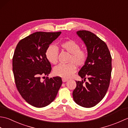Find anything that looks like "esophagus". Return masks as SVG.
I'll return each mask as SVG.
<instances>
[{
    "label": "esophagus",
    "mask_w": 128,
    "mask_h": 128,
    "mask_svg": "<svg viewBox=\"0 0 128 128\" xmlns=\"http://www.w3.org/2000/svg\"><path fill=\"white\" fill-rule=\"evenodd\" d=\"M68 80L67 78H62V82H66V81H67Z\"/></svg>",
    "instance_id": "esophagus-1"
}]
</instances>
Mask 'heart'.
<instances>
[{"label":"heart","mask_w":128,"mask_h":128,"mask_svg":"<svg viewBox=\"0 0 128 128\" xmlns=\"http://www.w3.org/2000/svg\"><path fill=\"white\" fill-rule=\"evenodd\" d=\"M60 46L71 54L68 61L69 63L59 64L54 68L53 72L56 76L69 78L75 72L76 66H82L86 64L88 57V52L85 50L80 49V45L74 40H66L61 43ZM45 56L49 62L56 64L58 62V48L54 46H50L46 50Z\"/></svg>","instance_id":"b5f03b06"}]
</instances>
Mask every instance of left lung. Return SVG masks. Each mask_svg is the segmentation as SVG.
I'll return each instance as SVG.
<instances>
[{
    "label": "left lung",
    "mask_w": 128,
    "mask_h": 128,
    "mask_svg": "<svg viewBox=\"0 0 128 128\" xmlns=\"http://www.w3.org/2000/svg\"><path fill=\"white\" fill-rule=\"evenodd\" d=\"M77 34L85 43L88 57L78 73L84 80L76 81L72 96L78 104L91 108L107 93L112 72V56L106 43L96 34L86 30L78 31ZM86 78L88 81L84 84Z\"/></svg>",
    "instance_id": "8db88e82"
}]
</instances>
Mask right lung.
<instances>
[{"mask_svg": "<svg viewBox=\"0 0 128 128\" xmlns=\"http://www.w3.org/2000/svg\"><path fill=\"white\" fill-rule=\"evenodd\" d=\"M61 32H36L18 42L12 58V71L19 93L30 104L42 108L55 99L62 84L60 77L41 80L52 67L45 52Z\"/></svg>", "mask_w": 128, "mask_h": 128, "instance_id": "1", "label": "right lung"}]
</instances>
